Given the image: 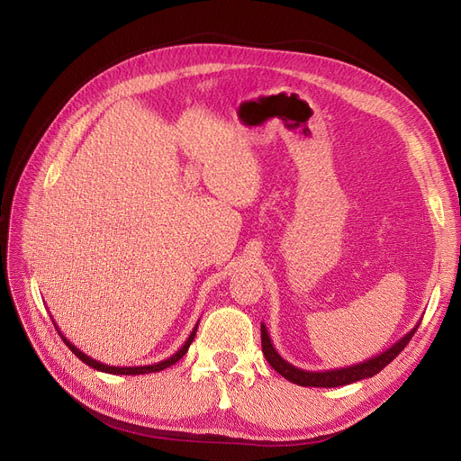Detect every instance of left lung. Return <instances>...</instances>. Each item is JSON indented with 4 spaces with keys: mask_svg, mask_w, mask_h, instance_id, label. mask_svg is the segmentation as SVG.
Segmentation results:
<instances>
[{
    "mask_svg": "<svg viewBox=\"0 0 461 461\" xmlns=\"http://www.w3.org/2000/svg\"><path fill=\"white\" fill-rule=\"evenodd\" d=\"M417 323L408 334H403V337L393 344L390 348H386L384 352H381L379 356H375L371 359L361 361V364L356 366H348V367H340V369H329V371H305L300 367H294L292 364L278 354L275 350V346L269 339V332L267 327L261 323V348H263V356L265 359L269 361V366L278 373L283 375L286 381L300 384V386H321V388H332V386H344V384H350L361 379H369V376L376 375L381 369H384L390 361H393L406 344L411 340V337L415 334Z\"/></svg>",
    "mask_w": 461,
    "mask_h": 461,
    "instance_id": "1",
    "label": "left lung"
}]
</instances>
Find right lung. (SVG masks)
<instances>
[{
	"label": "right lung",
	"instance_id": "right-lung-1",
	"mask_svg": "<svg viewBox=\"0 0 461 461\" xmlns=\"http://www.w3.org/2000/svg\"><path fill=\"white\" fill-rule=\"evenodd\" d=\"M200 323V321H198ZM198 323H196V327H194V330L190 332V337L186 339V342L183 344V348H180V350L176 352V354H173L171 357H167V359H163V361H158V364H151V366H134V367H115V366H105V364H102V361H97V359H94V357H90V356H86L85 352H80L78 348L71 342V340H67L65 337H63V332L59 330V327L55 325V321H53V325H55V329H58V332H59V337L63 339V342L68 346V350H71L78 359H82L85 361L86 366H90L92 369H97V371H102V373H109V375H146V373H158V371H163V369H167V367H171V366H175L176 361L183 357L186 352H188V348H190V344H192V340H194V337H196V330H198Z\"/></svg>",
	"mask_w": 461,
	"mask_h": 461
}]
</instances>
